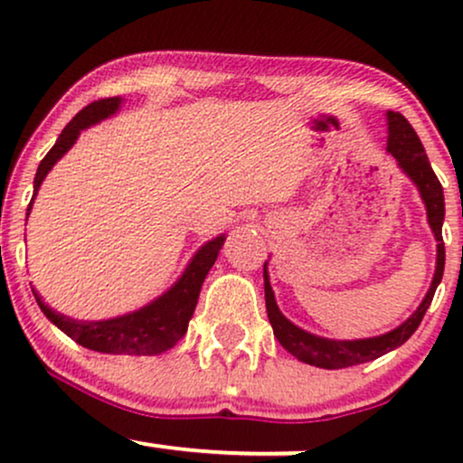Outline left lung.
Wrapping results in <instances>:
<instances>
[{
  "label": "left lung",
  "instance_id": "left-lung-1",
  "mask_svg": "<svg viewBox=\"0 0 463 463\" xmlns=\"http://www.w3.org/2000/svg\"><path fill=\"white\" fill-rule=\"evenodd\" d=\"M387 130H390V137H387V152L396 158L398 167H401L418 187L420 195H422L424 206H427L429 224H431L433 235L438 239V265H435L433 283L429 287L424 300L420 302L418 309L413 311V316L409 317L407 322H402L401 326L394 328V331L379 335V337H370V339L337 342V339L317 337V335L302 331V328L296 326V324L287 320L283 313L279 311V307H276L272 285H269V279H268V268H265L268 263H265L263 265L265 309H268V317L274 328L276 339H279L280 346H283L287 353L294 354L298 361L316 365V368H324V370L350 368V365L365 364V361H372L381 357V354L390 353V350L402 346V344L416 333L420 322H422L424 313H427L429 305H431L435 289H438L439 280H442L444 259H446L444 239H442V222H444L442 184H439L438 176H435L431 163H429L427 152H424L416 130L411 128V124H409L405 117L401 113H394V110H390V113H387Z\"/></svg>",
  "mask_w": 463,
  "mask_h": 463
}]
</instances>
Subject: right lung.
Here are the masks:
<instances>
[{"label":"right lung","instance_id":"add662e5","mask_svg":"<svg viewBox=\"0 0 463 463\" xmlns=\"http://www.w3.org/2000/svg\"><path fill=\"white\" fill-rule=\"evenodd\" d=\"M119 104L121 98L98 99V102L84 106V109L69 121L65 130L58 137V141L54 143V147L45 154L39 169H36L34 195H32L30 200L28 215L32 209V202L36 198V191H39L47 172H50L58 158L76 143L80 130L89 128V126L98 124V121L106 119V117L115 115ZM224 235H220L213 239V241L204 243V246L195 252V257L191 259V263L187 265V269H184V274L178 279V283L169 291H165L161 298L150 302V305L143 307L139 311H132L128 316L113 317V320H71V317H65L61 316V313L52 311L50 307L41 300V296L36 294L34 289L32 291H34V298L39 302L41 311L47 316V320L54 322L62 333H67L73 342L80 344V346L109 354H161L165 350L176 346L178 339L187 333V324L191 320V316H194L195 305H198L202 283H204L209 269L213 268L217 254H220V248L224 246Z\"/></svg>","mask_w":463,"mask_h":463}]
</instances>
